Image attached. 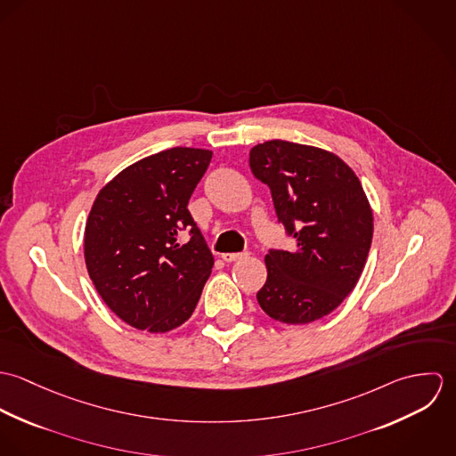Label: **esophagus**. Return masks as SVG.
<instances>
[{
  "mask_svg": "<svg viewBox=\"0 0 456 456\" xmlns=\"http://www.w3.org/2000/svg\"><path fill=\"white\" fill-rule=\"evenodd\" d=\"M246 256H248V253H224L221 258L226 263H232V261L244 260Z\"/></svg>",
  "mask_w": 456,
  "mask_h": 456,
  "instance_id": "obj_1",
  "label": "esophagus"
}]
</instances>
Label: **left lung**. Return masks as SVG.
I'll return each instance as SVG.
<instances>
[{"mask_svg":"<svg viewBox=\"0 0 456 456\" xmlns=\"http://www.w3.org/2000/svg\"><path fill=\"white\" fill-rule=\"evenodd\" d=\"M249 168L297 240L295 251L265 256L258 304L281 323L322 320L354 289L370 251L374 216L362 183L337 154L286 140L255 145Z\"/></svg>","mask_w":456,"mask_h":456,"instance_id":"obj_1","label":"left lung"}]
</instances>
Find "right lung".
Returning <instances> with one entry per match:
<instances>
[{"label":"right lung","instance_id":"add662e5","mask_svg":"<svg viewBox=\"0 0 456 456\" xmlns=\"http://www.w3.org/2000/svg\"><path fill=\"white\" fill-rule=\"evenodd\" d=\"M210 159L208 149L161 151L126 167L93 201L87 273L107 307L136 330L165 333L195 311L214 256L188 203Z\"/></svg>","mask_w":456,"mask_h":456}]
</instances>
